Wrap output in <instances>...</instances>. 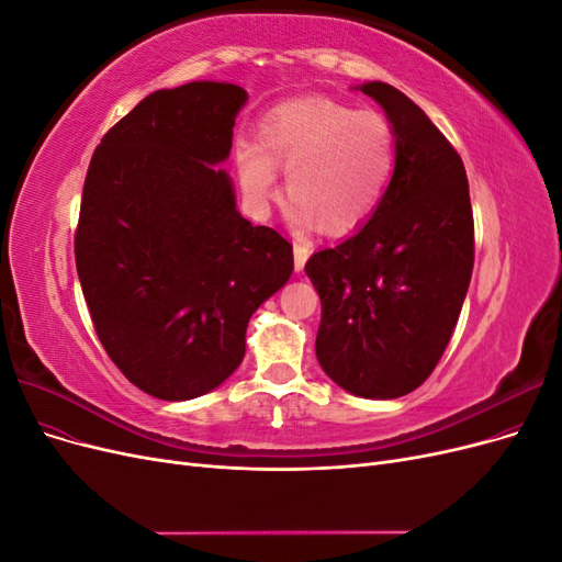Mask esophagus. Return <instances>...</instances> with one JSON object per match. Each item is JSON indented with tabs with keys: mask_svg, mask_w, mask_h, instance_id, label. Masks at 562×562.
Wrapping results in <instances>:
<instances>
[{
	"mask_svg": "<svg viewBox=\"0 0 562 562\" xmlns=\"http://www.w3.org/2000/svg\"><path fill=\"white\" fill-rule=\"evenodd\" d=\"M293 252H295V271H302L304 262H307V258H310V250H307V246H304V244L295 241L293 244Z\"/></svg>",
	"mask_w": 562,
	"mask_h": 562,
	"instance_id": "obj_1",
	"label": "esophagus"
}]
</instances>
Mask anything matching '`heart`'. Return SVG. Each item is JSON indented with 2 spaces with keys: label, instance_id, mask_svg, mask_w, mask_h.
Returning <instances> with one entry per match:
<instances>
[{
  "label": "heart",
  "instance_id": "heart-1",
  "mask_svg": "<svg viewBox=\"0 0 562 562\" xmlns=\"http://www.w3.org/2000/svg\"><path fill=\"white\" fill-rule=\"evenodd\" d=\"M236 166L250 206H267L283 168L293 217L342 234L380 206L394 176L396 138L380 112L297 98L262 119L260 143L236 145Z\"/></svg>",
  "mask_w": 562,
  "mask_h": 562
}]
</instances>
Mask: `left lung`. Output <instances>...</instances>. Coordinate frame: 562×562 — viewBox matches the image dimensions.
<instances>
[{
	"instance_id": "left-lung-1",
	"label": "left lung",
	"mask_w": 562,
	"mask_h": 562,
	"mask_svg": "<svg viewBox=\"0 0 562 562\" xmlns=\"http://www.w3.org/2000/svg\"><path fill=\"white\" fill-rule=\"evenodd\" d=\"M378 100L396 138V166L368 223L304 271L321 297L316 359L361 398H398L443 356L473 271V213L462 157L411 98L384 81Z\"/></svg>"
}]
</instances>
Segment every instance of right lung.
I'll return each mask as SVG.
<instances>
[{"mask_svg": "<svg viewBox=\"0 0 562 562\" xmlns=\"http://www.w3.org/2000/svg\"><path fill=\"white\" fill-rule=\"evenodd\" d=\"M246 98L223 81L149 93L103 135L83 182L75 260L93 328L161 401L223 384L250 316L293 274V246L241 217L217 168Z\"/></svg>", "mask_w": 562, "mask_h": 562, "instance_id": "obj_1", "label": "right lung"}]
</instances>
